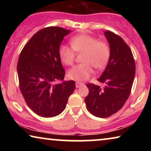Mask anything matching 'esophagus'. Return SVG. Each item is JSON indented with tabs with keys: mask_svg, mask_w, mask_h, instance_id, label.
I'll list each match as a JSON object with an SVG mask.
<instances>
[{
	"mask_svg": "<svg viewBox=\"0 0 151 151\" xmlns=\"http://www.w3.org/2000/svg\"><path fill=\"white\" fill-rule=\"evenodd\" d=\"M84 84L82 83V82H76V88H79V87H80V86H84Z\"/></svg>",
	"mask_w": 151,
	"mask_h": 151,
	"instance_id": "34e87169",
	"label": "esophagus"
}]
</instances>
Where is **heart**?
I'll list each match as a JSON object with an SVG mask.
<instances>
[{
	"label": "heart",
	"mask_w": 151,
	"mask_h": 151,
	"mask_svg": "<svg viewBox=\"0 0 151 151\" xmlns=\"http://www.w3.org/2000/svg\"><path fill=\"white\" fill-rule=\"evenodd\" d=\"M71 47L62 45L58 49L61 61L67 66L74 63L76 53L84 52L82 62L68 71L70 79L76 81H84L93 73V67L103 69L109 63L111 55L110 47L106 42L98 41L95 37L88 34H79L70 40Z\"/></svg>",
	"instance_id": "obj_1"
}]
</instances>
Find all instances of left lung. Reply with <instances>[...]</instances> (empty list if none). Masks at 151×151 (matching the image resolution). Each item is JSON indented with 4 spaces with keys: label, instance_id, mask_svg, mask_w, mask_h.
<instances>
[{
    "label": "left lung",
    "instance_id": "8db88e82",
    "mask_svg": "<svg viewBox=\"0 0 151 151\" xmlns=\"http://www.w3.org/2000/svg\"><path fill=\"white\" fill-rule=\"evenodd\" d=\"M104 35L111 55L104 71L98 80L103 88L88 84L89 93L85 98L88 111L98 117H108L122 108L131 91L135 74V63L132 51L124 40L110 31Z\"/></svg>",
    "mask_w": 151,
    "mask_h": 151
}]
</instances>
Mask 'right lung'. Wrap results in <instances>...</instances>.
Here are the masks:
<instances>
[{
	"mask_svg": "<svg viewBox=\"0 0 151 151\" xmlns=\"http://www.w3.org/2000/svg\"><path fill=\"white\" fill-rule=\"evenodd\" d=\"M70 32L59 27L40 29L19 55L17 71L20 91L28 106L41 117L60 114L76 88L73 80L55 83L65 78L58 49Z\"/></svg>",
	"mask_w": 151,
	"mask_h": 151,
	"instance_id": "add662e5",
	"label": "right lung"
}]
</instances>
